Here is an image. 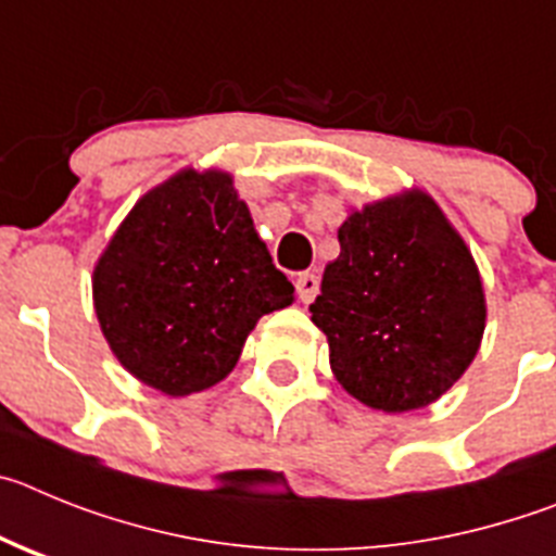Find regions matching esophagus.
I'll return each mask as SVG.
<instances>
[{
    "instance_id": "34e87169",
    "label": "esophagus",
    "mask_w": 556,
    "mask_h": 556,
    "mask_svg": "<svg viewBox=\"0 0 556 556\" xmlns=\"http://www.w3.org/2000/svg\"><path fill=\"white\" fill-rule=\"evenodd\" d=\"M296 293H299V299H302L304 304H309L313 302L315 296H318V277H315V274H299V279H296Z\"/></svg>"
}]
</instances>
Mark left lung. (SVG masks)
I'll use <instances>...</instances> for the list:
<instances>
[{
    "mask_svg": "<svg viewBox=\"0 0 556 556\" xmlns=\"http://www.w3.org/2000/svg\"><path fill=\"white\" fill-rule=\"evenodd\" d=\"M338 241L309 304L334 379L382 413L429 407L482 343L488 304L471 249L418 188L352 210Z\"/></svg>",
    "mask_w": 556,
    "mask_h": 556,
    "instance_id": "8db88e82",
    "label": "left lung"
}]
</instances>
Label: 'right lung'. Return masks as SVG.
I'll return each instance as SVG.
<instances>
[{
	"instance_id": "1",
	"label": "right lung",
	"mask_w": 556,
	"mask_h": 556,
	"mask_svg": "<svg viewBox=\"0 0 556 556\" xmlns=\"http://www.w3.org/2000/svg\"><path fill=\"white\" fill-rule=\"evenodd\" d=\"M293 304L232 174L182 168L143 193L93 268L110 352L138 382L191 396L235 368L266 313Z\"/></svg>"
}]
</instances>
